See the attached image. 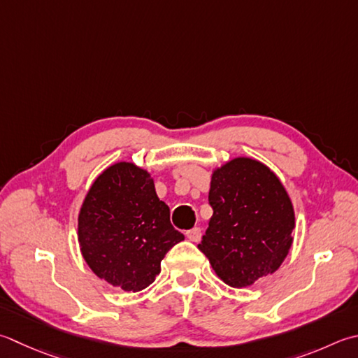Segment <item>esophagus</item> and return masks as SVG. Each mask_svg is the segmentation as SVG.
I'll list each match as a JSON object with an SVG mask.
<instances>
[{"mask_svg": "<svg viewBox=\"0 0 358 358\" xmlns=\"http://www.w3.org/2000/svg\"><path fill=\"white\" fill-rule=\"evenodd\" d=\"M186 237L191 242H200V239H201V229L200 228H192V229H189V231H186Z\"/></svg>", "mask_w": 358, "mask_h": 358, "instance_id": "esophagus-1", "label": "esophagus"}]
</instances>
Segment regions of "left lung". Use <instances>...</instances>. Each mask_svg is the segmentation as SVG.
<instances>
[{
    "label": "left lung",
    "mask_w": 358,
    "mask_h": 358,
    "mask_svg": "<svg viewBox=\"0 0 358 358\" xmlns=\"http://www.w3.org/2000/svg\"><path fill=\"white\" fill-rule=\"evenodd\" d=\"M213 217L199 250L223 282L242 289L276 271L292 247L295 213L267 166L236 158L213 173Z\"/></svg>",
    "instance_id": "obj_1"
}]
</instances>
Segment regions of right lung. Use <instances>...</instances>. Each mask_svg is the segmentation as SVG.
I'll list each match as a JSON object with an SVG mask.
<instances>
[{
	"label": "right lung",
	"mask_w": 358,
	"mask_h": 358,
	"mask_svg": "<svg viewBox=\"0 0 358 358\" xmlns=\"http://www.w3.org/2000/svg\"><path fill=\"white\" fill-rule=\"evenodd\" d=\"M183 239L150 175L131 163L103 171L79 214L83 259L96 276L125 292H139L155 281L163 257Z\"/></svg>",
	"instance_id": "1"
}]
</instances>
